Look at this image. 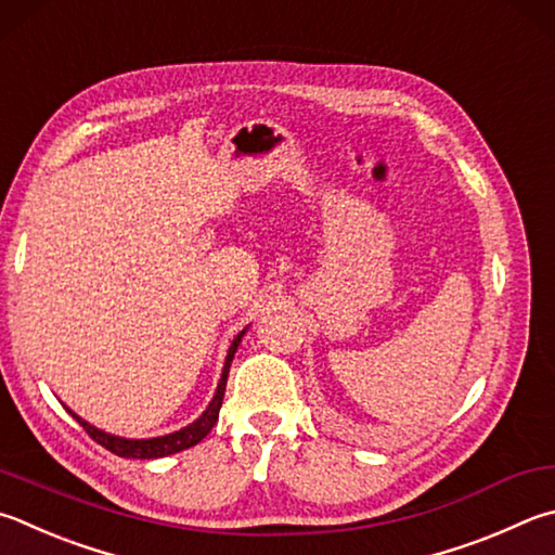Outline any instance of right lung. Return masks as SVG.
<instances>
[{
  "mask_svg": "<svg viewBox=\"0 0 555 555\" xmlns=\"http://www.w3.org/2000/svg\"><path fill=\"white\" fill-rule=\"evenodd\" d=\"M245 332H240V335L235 337L233 345H230L228 349V359H225V366H223V376H220V383H218V390L214 400H210V405L206 408L204 415H201L196 422H191L189 427L175 431V435H165V437H155V439H124V437H114V435H106V431L96 429L89 425V422H85L82 417H77L73 410L67 408L69 415H73L79 425L85 427V431L89 437H92L96 444H102L104 449H108L111 453H116V456H126V459H163V456H169V453H177V451H184L189 447L198 444L201 439H204L210 429H214V425L218 422V412H220V405H223V396H225V383H228V371H230V361H233L235 351H237V345L240 339H243Z\"/></svg>",
  "mask_w": 555,
  "mask_h": 555,
  "instance_id": "right-lung-1",
  "label": "right lung"
}]
</instances>
